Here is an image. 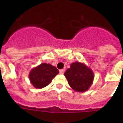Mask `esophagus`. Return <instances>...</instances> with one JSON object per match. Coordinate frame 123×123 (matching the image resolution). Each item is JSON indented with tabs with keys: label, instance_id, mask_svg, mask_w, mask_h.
<instances>
[{
	"label": "esophagus",
	"instance_id": "esophagus-1",
	"mask_svg": "<svg viewBox=\"0 0 123 123\" xmlns=\"http://www.w3.org/2000/svg\"><path fill=\"white\" fill-rule=\"evenodd\" d=\"M64 72H65V70H64V69H60V70H59V73L61 74H64Z\"/></svg>",
	"mask_w": 123,
	"mask_h": 123
}]
</instances>
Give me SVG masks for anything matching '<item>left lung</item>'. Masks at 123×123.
<instances>
[{"mask_svg":"<svg viewBox=\"0 0 123 123\" xmlns=\"http://www.w3.org/2000/svg\"><path fill=\"white\" fill-rule=\"evenodd\" d=\"M69 86L78 92L89 90L93 83L94 74L90 67L83 63L75 62L64 73Z\"/></svg>","mask_w":123,"mask_h":123,"instance_id":"1","label":"left lung"}]
</instances>
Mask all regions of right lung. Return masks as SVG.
Returning <instances> with one entry per match:
<instances>
[{
  "label": "right lung",
  "instance_id": "add662e5",
  "mask_svg": "<svg viewBox=\"0 0 123 123\" xmlns=\"http://www.w3.org/2000/svg\"><path fill=\"white\" fill-rule=\"evenodd\" d=\"M59 70L51 64L42 63L33 68L29 73L30 81L36 89H42L49 85Z\"/></svg>",
  "mask_w": 123,
  "mask_h": 123
}]
</instances>
